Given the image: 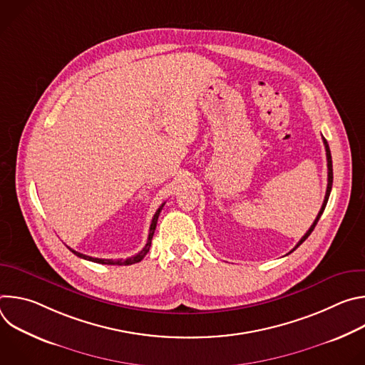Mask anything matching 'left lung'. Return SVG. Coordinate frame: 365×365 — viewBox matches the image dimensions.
<instances>
[{
	"instance_id": "left-lung-1",
	"label": "left lung",
	"mask_w": 365,
	"mask_h": 365,
	"mask_svg": "<svg viewBox=\"0 0 365 365\" xmlns=\"http://www.w3.org/2000/svg\"><path fill=\"white\" fill-rule=\"evenodd\" d=\"M322 140H324V144H325V150H327V162H328V186H327V193H325V199H324V203H322V207H321V211H319V214H318V217H317V220L314 221V224L310 225V228L307 230V232L300 238V241L296 244V247L292 250V251H294L310 234H312V231L315 230V227H317V224H318V221H319V218H321V215L324 214V211H325V206H327V203H328V199H329V195H331V189H332V180H334V172H332V158H331V150H329V145H328V141L322 137ZM290 251V252H292Z\"/></svg>"
}]
</instances>
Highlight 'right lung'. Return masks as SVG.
<instances>
[{
    "mask_svg": "<svg viewBox=\"0 0 365 365\" xmlns=\"http://www.w3.org/2000/svg\"><path fill=\"white\" fill-rule=\"evenodd\" d=\"M163 205H165V203H162V206L159 207V210L155 211V214H154V217H153V220H151V225H150V232H148L147 244L144 245V248H143L140 252H137V254H135V255H133V257H128L127 259H123V258H120V259L95 258V257H89V255L81 254V252H78V251H75V250H72V248H69V250H71L73 254H76L78 257H81V258H85V259H88V262L99 263V264H111V266H130V264L138 263V262H141V259L144 258V255H145V254L148 252V250H150V245H151V238H153V235H154V230H155V225H158V220H159V215H160V212H162V207H163Z\"/></svg>",
    "mask_w": 365,
    "mask_h": 365,
    "instance_id": "add662e5",
    "label": "right lung"
}]
</instances>
